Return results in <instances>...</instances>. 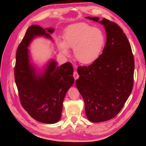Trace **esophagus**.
<instances>
[{
  "instance_id": "34e87169",
  "label": "esophagus",
  "mask_w": 146,
  "mask_h": 146,
  "mask_svg": "<svg viewBox=\"0 0 146 146\" xmlns=\"http://www.w3.org/2000/svg\"><path fill=\"white\" fill-rule=\"evenodd\" d=\"M73 76L74 78H75V80H76V79L78 78V77H79V75L78 74V73L76 72V71H74Z\"/></svg>"
}]
</instances>
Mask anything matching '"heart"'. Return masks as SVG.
Segmentation results:
<instances>
[{
  "label": "heart",
  "mask_w": 146,
  "mask_h": 146,
  "mask_svg": "<svg viewBox=\"0 0 146 146\" xmlns=\"http://www.w3.org/2000/svg\"><path fill=\"white\" fill-rule=\"evenodd\" d=\"M64 40H56L62 53L67 55L68 48L73 49L76 60L88 64L93 62L99 56L104 46L105 36L100 29L86 23H77L66 29Z\"/></svg>",
  "instance_id": "obj_1"
}]
</instances>
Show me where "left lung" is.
Masks as SVG:
<instances>
[{
    "mask_svg": "<svg viewBox=\"0 0 146 146\" xmlns=\"http://www.w3.org/2000/svg\"><path fill=\"white\" fill-rule=\"evenodd\" d=\"M86 19L98 22V17ZM107 40L102 53L88 66H79L76 86L85 104V111L92 122L107 121L122 110L133 87L135 62L131 47L122 29L106 19Z\"/></svg>",
    "mask_w": 146,
    "mask_h": 146,
    "instance_id": "obj_1",
    "label": "left lung"
}]
</instances>
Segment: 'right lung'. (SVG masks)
<instances>
[{
    "mask_svg": "<svg viewBox=\"0 0 146 146\" xmlns=\"http://www.w3.org/2000/svg\"><path fill=\"white\" fill-rule=\"evenodd\" d=\"M52 33L54 29L47 28ZM49 33L38 25H31L18 46L14 68L15 80L23 108L35 120L46 123H54L60 119L62 103L68 89L73 85V68L70 62L60 67L51 61L41 76L29 64L28 47L34 36Z\"/></svg>",
    "mask_w": 146,
    "mask_h": 146,
    "instance_id": "1",
    "label": "right lung"
}]
</instances>
